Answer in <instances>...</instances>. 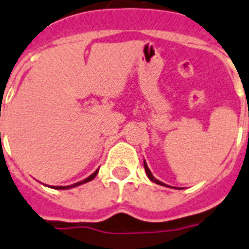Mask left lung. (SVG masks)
<instances>
[{"instance_id":"left-lung-1","label":"left lung","mask_w":249,"mask_h":249,"mask_svg":"<svg viewBox=\"0 0 249 249\" xmlns=\"http://www.w3.org/2000/svg\"><path fill=\"white\" fill-rule=\"evenodd\" d=\"M143 165H144V170H145V174H147V177H148V179H149V180H151V181H153V183L159 184V185H163V187H169V185H166V184H165V183H162V181L157 180L156 178L153 177V175H152V173H151V170H149V169H148V166H147V163H145V161H144V163H143ZM177 189H179V188H177Z\"/></svg>"}]
</instances>
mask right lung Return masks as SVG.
Masks as SVG:
<instances>
[{"label":"right lung","instance_id":"right-lung-1","mask_svg":"<svg viewBox=\"0 0 249 249\" xmlns=\"http://www.w3.org/2000/svg\"><path fill=\"white\" fill-rule=\"evenodd\" d=\"M97 174H98V169H97V170L94 171V173H93L92 175H89V177H88V178H86V179H84V180H82V181H78V183H75V184H71V185H66V187H54V185H52V187H50V185H48V187H50V188H53V189H70V188L78 187V185H82V184H84V183H88V181L93 180V179H94V178H96V175H97Z\"/></svg>","mask_w":249,"mask_h":249}]
</instances>
